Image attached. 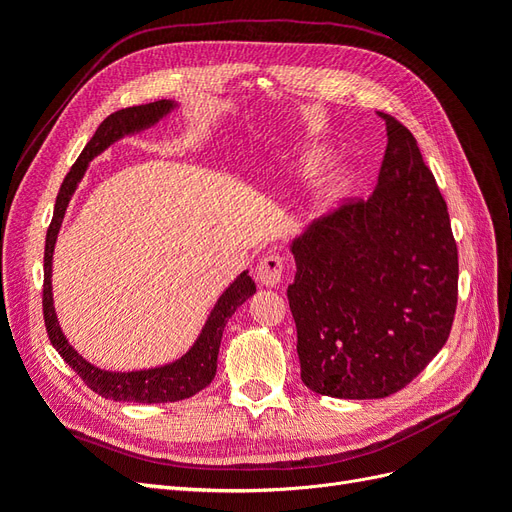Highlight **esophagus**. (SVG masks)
I'll list each match as a JSON object with an SVG mask.
<instances>
[{"label":"esophagus","instance_id":"1","mask_svg":"<svg viewBox=\"0 0 512 512\" xmlns=\"http://www.w3.org/2000/svg\"><path fill=\"white\" fill-rule=\"evenodd\" d=\"M284 275V258L280 254H267L258 262L256 277L262 286L273 288L282 282Z\"/></svg>","mask_w":512,"mask_h":512}]
</instances>
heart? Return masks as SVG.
Here are the masks:
<instances>
[{"instance_id":"b5f03b06","label":"heart","mask_w":512,"mask_h":512,"mask_svg":"<svg viewBox=\"0 0 512 512\" xmlns=\"http://www.w3.org/2000/svg\"><path fill=\"white\" fill-rule=\"evenodd\" d=\"M331 162H333V151L327 145L305 143L297 149V153H294V173L303 179H312V177L322 175L324 170L331 166ZM342 190H344L342 183L329 185V188L318 196L316 207L320 211L333 209L335 200L339 198V194H342Z\"/></svg>"}]
</instances>
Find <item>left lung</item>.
<instances>
[{"instance_id":"1","label":"left lung","mask_w":512,"mask_h":512,"mask_svg":"<svg viewBox=\"0 0 512 512\" xmlns=\"http://www.w3.org/2000/svg\"><path fill=\"white\" fill-rule=\"evenodd\" d=\"M378 185L290 243L288 286L301 380L339 399L389 397L446 344L457 307V245L412 132L380 113Z\"/></svg>"}]
</instances>
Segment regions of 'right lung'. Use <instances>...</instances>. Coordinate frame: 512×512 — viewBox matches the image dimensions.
<instances>
[{
  "instance_id": "obj_1",
  "label": "right lung",
  "mask_w": 512,
  "mask_h": 512,
  "mask_svg": "<svg viewBox=\"0 0 512 512\" xmlns=\"http://www.w3.org/2000/svg\"><path fill=\"white\" fill-rule=\"evenodd\" d=\"M179 104L175 100H158L141 106L121 108V111L108 115L91 136V141L81 151L79 160L74 162L70 173L66 175L64 183H61L55 211L49 230H46V245H44V288H42V309H44V324L46 333H49L51 344L61 354L76 374L83 378V382L91 391L102 395L104 399L115 401H136V404H164V401H179L196 395L203 391L205 386L211 384L215 378V369H218V352L222 333L228 318L237 312V307L243 305L247 299L256 292V284L247 271L237 275V280L232 282L213 305L211 314L205 322L203 331L196 337L194 346L185 352L181 359L151 369H138V371H106L96 365L85 361L83 356L76 352L61 331L59 320L55 314L53 305V252L55 241L59 235L61 222H64L66 209L70 205V198L79 188V183L85 175L89 162L104 149L117 143L119 138L143 132L151 126H156L160 119H164L170 111H175Z\"/></svg>"
}]
</instances>
